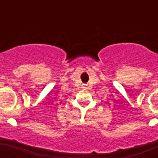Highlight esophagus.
<instances>
[{
    "instance_id": "1",
    "label": "esophagus",
    "mask_w": 158,
    "mask_h": 158,
    "mask_svg": "<svg viewBox=\"0 0 158 158\" xmlns=\"http://www.w3.org/2000/svg\"><path fill=\"white\" fill-rule=\"evenodd\" d=\"M83 88H84V89H86L87 87H86V85H83Z\"/></svg>"
}]
</instances>
